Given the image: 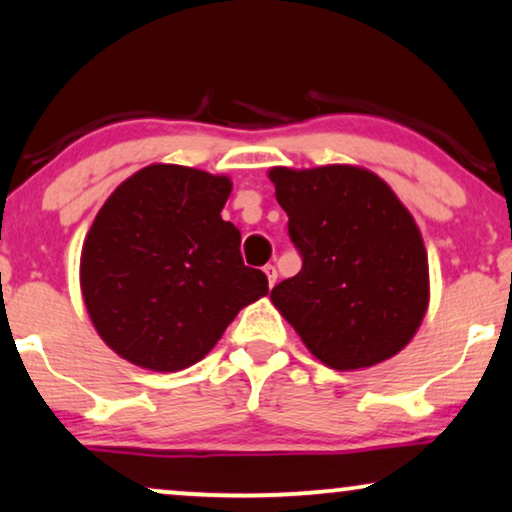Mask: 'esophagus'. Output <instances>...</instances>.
<instances>
[{"instance_id":"obj_1","label":"esophagus","mask_w":512,"mask_h":512,"mask_svg":"<svg viewBox=\"0 0 512 512\" xmlns=\"http://www.w3.org/2000/svg\"><path fill=\"white\" fill-rule=\"evenodd\" d=\"M263 272H265V277H268L270 288H272L274 284H277V268H274V265H265Z\"/></svg>"}]
</instances>
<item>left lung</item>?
I'll return each mask as SVG.
<instances>
[{"label": "left lung", "mask_w": 512, "mask_h": 512, "mask_svg": "<svg viewBox=\"0 0 512 512\" xmlns=\"http://www.w3.org/2000/svg\"><path fill=\"white\" fill-rule=\"evenodd\" d=\"M274 196L302 270L270 300L323 365L372 367L402 351L425 318L429 268L411 212L358 166L272 168Z\"/></svg>", "instance_id": "obj_1"}]
</instances>
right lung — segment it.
I'll list each match as a JSON object with an SVG mask.
<instances>
[{
  "label": "right lung",
  "instance_id": "1",
  "mask_svg": "<svg viewBox=\"0 0 512 512\" xmlns=\"http://www.w3.org/2000/svg\"><path fill=\"white\" fill-rule=\"evenodd\" d=\"M226 175L152 164L117 187L80 254V288L99 337L152 372L203 360L242 307L268 295L240 231L221 219Z\"/></svg>",
  "mask_w": 512,
  "mask_h": 512
}]
</instances>
